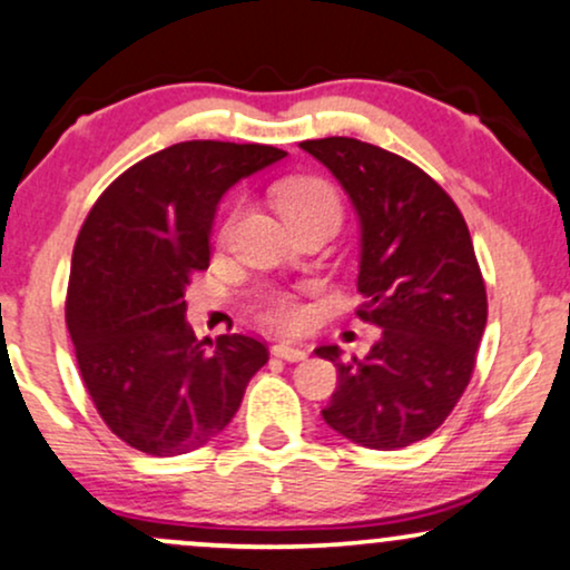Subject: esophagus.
<instances>
[{
	"instance_id": "1",
	"label": "esophagus",
	"mask_w": 570,
	"mask_h": 570,
	"mask_svg": "<svg viewBox=\"0 0 570 570\" xmlns=\"http://www.w3.org/2000/svg\"><path fill=\"white\" fill-rule=\"evenodd\" d=\"M272 354L279 360H287V363H301V360H306V350H301V346H293V344H274L272 346Z\"/></svg>"
}]
</instances>
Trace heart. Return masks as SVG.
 <instances>
[{"label": "heart", "instance_id": "1", "mask_svg": "<svg viewBox=\"0 0 570 570\" xmlns=\"http://www.w3.org/2000/svg\"><path fill=\"white\" fill-rule=\"evenodd\" d=\"M277 205L283 210V216H293V213H304V210H338V197L325 180L317 178H298L285 184L277 194ZM261 312L264 317L269 320L272 325L279 327H298L304 323V309L291 293L285 291H272L261 298Z\"/></svg>", "mask_w": 570, "mask_h": 570}]
</instances>
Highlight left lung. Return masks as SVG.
I'll use <instances>...</instances> for the list:
<instances>
[{
    "mask_svg": "<svg viewBox=\"0 0 570 570\" xmlns=\"http://www.w3.org/2000/svg\"><path fill=\"white\" fill-rule=\"evenodd\" d=\"M346 191L360 224L357 314L381 327L365 357L317 346L338 386L325 424L352 443L394 451L430 438L470 384L488 298L470 229L416 165L357 138L304 140Z\"/></svg>",
    "mask_w": 570,
    "mask_h": 570,
    "instance_id": "8db88e82",
    "label": "left lung"
}]
</instances>
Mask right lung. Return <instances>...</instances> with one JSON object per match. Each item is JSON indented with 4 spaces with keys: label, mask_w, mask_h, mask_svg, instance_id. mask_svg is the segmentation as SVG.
I'll use <instances>...</instances> for the list:
<instances>
[{
    "label": "right lung",
    "mask_w": 570,
    "mask_h": 570,
    "mask_svg": "<svg viewBox=\"0 0 570 570\" xmlns=\"http://www.w3.org/2000/svg\"><path fill=\"white\" fill-rule=\"evenodd\" d=\"M283 157L186 140L140 159L92 205L73 245L66 325L100 419L136 451L180 456L210 443L269 360L243 333L199 341L184 293L210 264L224 194Z\"/></svg>",
    "instance_id": "1"
}]
</instances>
